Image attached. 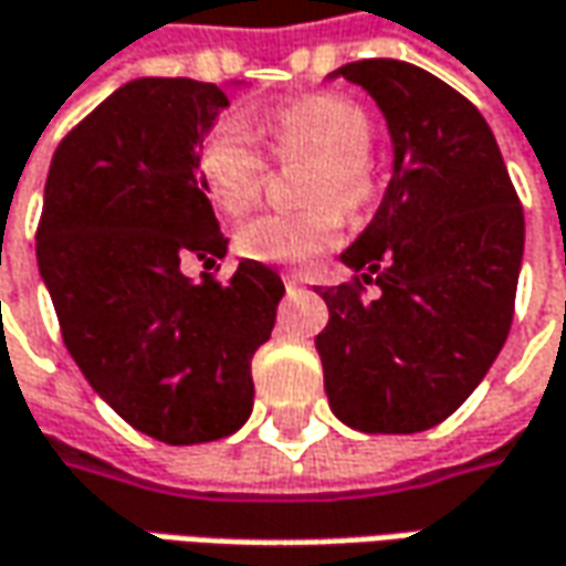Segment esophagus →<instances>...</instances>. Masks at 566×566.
I'll list each match as a JSON object with an SVG mask.
<instances>
[{
	"label": "esophagus",
	"mask_w": 566,
	"mask_h": 566,
	"mask_svg": "<svg viewBox=\"0 0 566 566\" xmlns=\"http://www.w3.org/2000/svg\"><path fill=\"white\" fill-rule=\"evenodd\" d=\"M282 279L287 291H297V287H303V275H297V272H284Z\"/></svg>",
	"instance_id": "1"
}]
</instances>
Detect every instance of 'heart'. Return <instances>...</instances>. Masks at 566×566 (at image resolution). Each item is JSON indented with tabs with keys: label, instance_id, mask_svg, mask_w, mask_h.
I'll list each match as a JSON object with an SVG mask.
<instances>
[{
	"label": "heart",
	"instance_id": "obj_1",
	"mask_svg": "<svg viewBox=\"0 0 566 566\" xmlns=\"http://www.w3.org/2000/svg\"><path fill=\"white\" fill-rule=\"evenodd\" d=\"M269 140L284 163H313L306 178L303 212H265L238 228L234 247L247 260L275 265H306L338 241L342 212H357L376 193V171L366 156L373 125L360 106L342 96H306L279 108L269 122ZM203 185L228 216H241L263 197L269 163L241 122H222L200 147Z\"/></svg>",
	"mask_w": 566,
	"mask_h": 566
}]
</instances>
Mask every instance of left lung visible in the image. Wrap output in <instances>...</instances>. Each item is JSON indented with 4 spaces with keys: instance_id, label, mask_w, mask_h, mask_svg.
I'll return each instance as SVG.
<instances>
[{
    "instance_id": "1",
    "label": "left lung",
    "mask_w": 566,
    "mask_h": 566,
    "mask_svg": "<svg viewBox=\"0 0 566 566\" xmlns=\"http://www.w3.org/2000/svg\"><path fill=\"white\" fill-rule=\"evenodd\" d=\"M335 77L376 99L395 163L373 222L342 253L357 282L319 291L325 395L350 429L410 436L451 417L507 342L523 206L492 127L436 74L363 59ZM373 281L382 294L363 302Z\"/></svg>"
}]
</instances>
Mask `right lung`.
<instances>
[{"mask_svg":"<svg viewBox=\"0 0 566 566\" xmlns=\"http://www.w3.org/2000/svg\"><path fill=\"white\" fill-rule=\"evenodd\" d=\"M228 96L190 77H137L52 156L36 263L65 347L93 391L137 432L200 444L253 410V354L284 284L241 260L231 282L181 272L228 253L200 175V147Z\"/></svg>","mask_w":566,"mask_h":566,"instance_id":"obj_1","label":"right lung"}]
</instances>
